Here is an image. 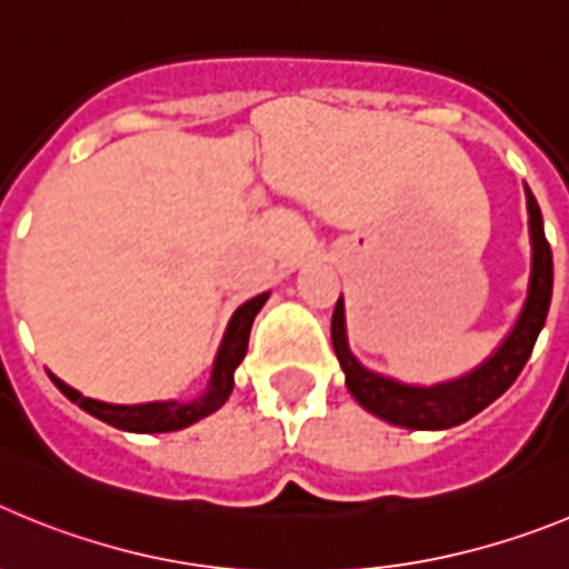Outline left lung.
Instances as JSON below:
<instances>
[{
    "mask_svg": "<svg viewBox=\"0 0 569 569\" xmlns=\"http://www.w3.org/2000/svg\"><path fill=\"white\" fill-rule=\"evenodd\" d=\"M527 196V230H530V281L527 299L512 321L510 333L487 356L481 365L465 376L439 381V385H405L399 379L381 376L361 365L347 345L345 299L339 296L330 321L336 359L345 370V385L367 413L379 416L407 430H447L481 413L487 405L499 399L512 381L519 379L521 367L532 353V345L545 328L552 296V253L545 239V219L539 202L525 184Z\"/></svg>",
    "mask_w": 569,
    "mask_h": 569,
    "instance_id": "left-lung-1",
    "label": "left lung"
}]
</instances>
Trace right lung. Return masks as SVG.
<instances>
[{
	"instance_id": "add662e5",
	"label": "right lung",
	"mask_w": 569,
	"mask_h": 569,
	"mask_svg": "<svg viewBox=\"0 0 569 569\" xmlns=\"http://www.w3.org/2000/svg\"><path fill=\"white\" fill-rule=\"evenodd\" d=\"M268 296L270 293H259L250 301H244L241 308H236V313L230 316L228 321V330H224L222 336V345L216 350L208 387L188 401L168 399L144 401V405H110V401L82 396L79 390L64 385V381L57 379L53 373L48 376L73 405H79L84 413L97 416L99 421L116 427V430H128V433H173V430H182V427H190L199 419H204V416L216 413V410L230 399V393H233L236 367L241 365V359L248 353L250 328H253L256 313L264 308Z\"/></svg>"
}]
</instances>
